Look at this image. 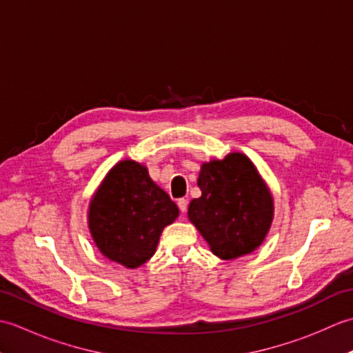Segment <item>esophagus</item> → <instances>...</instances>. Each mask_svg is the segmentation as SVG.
Here are the masks:
<instances>
[{
    "label": "esophagus",
    "mask_w": 353,
    "mask_h": 353,
    "mask_svg": "<svg viewBox=\"0 0 353 353\" xmlns=\"http://www.w3.org/2000/svg\"><path fill=\"white\" fill-rule=\"evenodd\" d=\"M177 206H179V209H181V212L185 214L186 212V208H188V200H186V199H179L177 200Z\"/></svg>",
    "instance_id": "obj_1"
}]
</instances>
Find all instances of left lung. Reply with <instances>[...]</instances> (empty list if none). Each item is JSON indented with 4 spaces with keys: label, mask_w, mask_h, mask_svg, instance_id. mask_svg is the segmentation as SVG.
Here are the masks:
<instances>
[{
    "label": "left lung",
    "mask_w": 353,
    "mask_h": 353,
    "mask_svg": "<svg viewBox=\"0 0 353 353\" xmlns=\"http://www.w3.org/2000/svg\"><path fill=\"white\" fill-rule=\"evenodd\" d=\"M201 197L188 208L191 223L215 256L235 259L264 241L273 220V197L249 157L230 153L201 165Z\"/></svg>",
    "instance_id": "left-lung-1"
}]
</instances>
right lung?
<instances>
[{"label": "right lung", "instance_id": "obj_1", "mask_svg": "<svg viewBox=\"0 0 353 353\" xmlns=\"http://www.w3.org/2000/svg\"><path fill=\"white\" fill-rule=\"evenodd\" d=\"M179 208L145 167L121 161L112 168L89 206V229L100 252L127 268L153 256L165 226Z\"/></svg>", "mask_w": 353, "mask_h": 353}]
</instances>
